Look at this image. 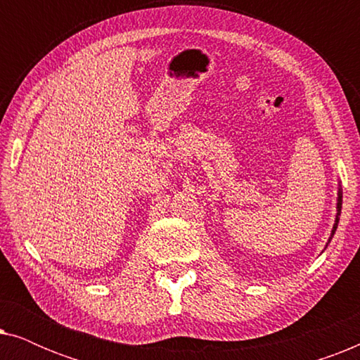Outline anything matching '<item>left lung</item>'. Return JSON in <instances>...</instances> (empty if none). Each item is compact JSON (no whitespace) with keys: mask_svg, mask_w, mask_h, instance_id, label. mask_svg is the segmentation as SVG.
I'll list each match as a JSON object with an SVG mask.
<instances>
[{"mask_svg":"<svg viewBox=\"0 0 360 360\" xmlns=\"http://www.w3.org/2000/svg\"><path fill=\"white\" fill-rule=\"evenodd\" d=\"M341 208H342V188H341V184H339L338 185V201H336V219H334V224H333V229H331V236H329V239H328L326 245H324V249L328 248V244L331 243L334 233H336L338 224H339V216H341Z\"/></svg>","mask_w":360,"mask_h":360,"instance_id":"left-lung-1","label":"left lung"}]
</instances>
